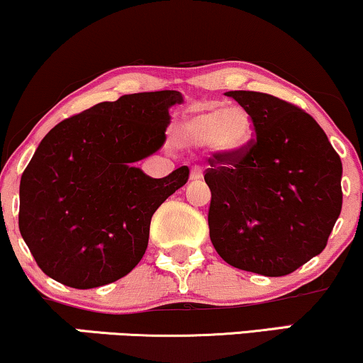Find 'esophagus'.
I'll return each mask as SVG.
<instances>
[{"instance_id":"34e87169","label":"esophagus","mask_w":363,"mask_h":363,"mask_svg":"<svg viewBox=\"0 0 363 363\" xmlns=\"http://www.w3.org/2000/svg\"><path fill=\"white\" fill-rule=\"evenodd\" d=\"M202 178H203V172H202V168H200V167H194V168H191L190 180L199 182V180H202Z\"/></svg>"}]
</instances>
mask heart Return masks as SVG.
I'll return each instance as SVG.
<instances>
[{"label":"heart","instance_id":"heart-1","mask_svg":"<svg viewBox=\"0 0 363 363\" xmlns=\"http://www.w3.org/2000/svg\"><path fill=\"white\" fill-rule=\"evenodd\" d=\"M252 118L244 107H196L183 123L180 138L185 145L207 147L223 156H235L252 138Z\"/></svg>","mask_w":363,"mask_h":363}]
</instances>
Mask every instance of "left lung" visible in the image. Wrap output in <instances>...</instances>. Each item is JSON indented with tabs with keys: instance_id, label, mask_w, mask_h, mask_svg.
I'll return each mask as SVG.
<instances>
[{
	"instance_id": "1",
	"label": "left lung",
	"mask_w": 363,
	"mask_h": 363,
	"mask_svg": "<svg viewBox=\"0 0 363 363\" xmlns=\"http://www.w3.org/2000/svg\"><path fill=\"white\" fill-rule=\"evenodd\" d=\"M225 96L250 114L256 140L210 161V240L237 269L286 276L325 249L342 212V161L296 106L252 91Z\"/></svg>"
}]
</instances>
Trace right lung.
<instances>
[{
  "mask_svg": "<svg viewBox=\"0 0 363 363\" xmlns=\"http://www.w3.org/2000/svg\"><path fill=\"white\" fill-rule=\"evenodd\" d=\"M177 91L101 102L48 131L21 174L18 225L45 274L77 289L121 279L145 256L151 217L189 167L151 178L136 167L167 141Z\"/></svg>",
  "mask_w": 363,
  "mask_h": 363,
  "instance_id": "add662e5",
  "label": "right lung"
}]
</instances>
